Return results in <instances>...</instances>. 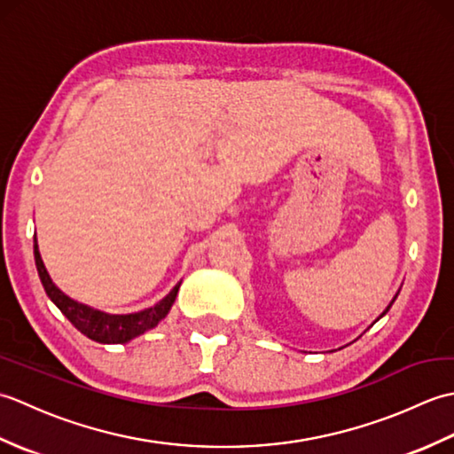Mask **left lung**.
Segmentation results:
<instances>
[{
    "label": "left lung",
    "mask_w": 454,
    "mask_h": 454,
    "mask_svg": "<svg viewBox=\"0 0 454 454\" xmlns=\"http://www.w3.org/2000/svg\"><path fill=\"white\" fill-rule=\"evenodd\" d=\"M390 306H392V304H390ZM390 306H388V308H387V310H384V314H387V312H388V310H390Z\"/></svg>",
    "instance_id": "left-lung-1"
}]
</instances>
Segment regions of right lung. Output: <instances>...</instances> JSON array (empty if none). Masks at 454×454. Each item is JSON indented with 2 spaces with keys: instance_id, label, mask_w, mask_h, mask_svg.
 Instances as JSON below:
<instances>
[{
  "instance_id": "1",
  "label": "right lung",
  "mask_w": 454,
  "mask_h": 454,
  "mask_svg": "<svg viewBox=\"0 0 454 454\" xmlns=\"http://www.w3.org/2000/svg\"><path fill=\"white\" fill-rule=\"evenodd\" d=\"M35 263L48 298L60 308V312L75 327H78L83 335H88L90 340L99 341V343H127L132 340V337H137L144 332L152 330V327H156L163 317L168 316L171 304L176 302V296L181 285L177 283L161 302H158L153 308H148V310L127 314V316H113V314H103L99 310H93L90 306H83L80 302L72 301V298H67L60 288L51 281V277H48L41 259V254H38L36 238H35Z\"/></svg>"
}]
</instances>
